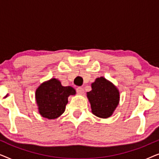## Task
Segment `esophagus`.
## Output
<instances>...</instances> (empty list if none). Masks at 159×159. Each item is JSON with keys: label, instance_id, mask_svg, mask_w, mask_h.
<instances>
[{"label": "esophagus", "instance_id": "esophagus-1", "mask_svg": "<svg viewBox=\"0 0 159 159\" xmlns=\"http://www.w3.org/2000/svg\"><path fill=\"white\" fill-rule=\"evenodd\" d=\"M76 90H77V93L78 94L80 95H82L84 93V89L83 88H82V87H78Z\"/></svg>", "mask_w": 159, "mask_h": 159}]
</instances>
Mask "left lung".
<instances>
[{
	"mask_svg": "<svg viewBox=\"0 0 159 159\" xmlns=\"http://www.w3.org/2000/svg\"><path fill=\"white\" fill-rule=\"evenodd\" d=\"M92 90L87 93L93 114L100 118H108L114 113L119 102V90L103 77L91 84Z\"/></svg>",
	"mask_w": 159,
	"mask_h": 159,
	"instance_id": "obj_1",
	"label": "left lung"
}]
</instances>
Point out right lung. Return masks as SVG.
<instances>
[{
	"mask_svg": "<svg viewBox=\"0 0 159 159\" xmlns=\"http://www.w3.org/2000/svg\"><path fill=\"white\" fill-rule=\"evenodd\" d=\"M75 94L76 91L72 87L62 86L56 78L43 82L35 92L39 113L48 119L58 118L64 112L68 97Z\"/></svg>",
	"mask_w": 159,
	"mask_h": 159,
	"instance_id": "obj_1",
	"label": "right lung"
}]
</instances>
